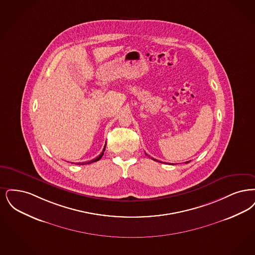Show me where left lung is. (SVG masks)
Segmentation results:
<instances>
[{
	"label": "left lung",
	"mask_w": 255,
	"mask_h": 255,
	"mask_svg": "<svg viewBox=\"0 0 255 255\" xmlns=\"http://www.w3.org/2000/svg\"><path fill=\"white\" fill-rule=\"evenodd\" d=\"M147 155V154H146ZM153 160H155V159H153ZM155 161H157V160H155ZM157 162H159V161H157ZM187 163H188V162H187Z\"/></svg>",
	"instance_id": "left-lung-1"
}]
</instances>
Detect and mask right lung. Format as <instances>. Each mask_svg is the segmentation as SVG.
Instances as JSON below:
<instances>
[{"instance_id":"obj_1","label":"right lung","mask_w":255,"mask_h":255,"mask_svg":"<svg viewBox=\"0 0 255 255\" xmlns=\"http://www.w3.org/2000/svg\"><path fill=\"white\" fill-rule=\"evenodd\" d=\"M106 146V145H105ZM105 149H106V147L104 148V150H103V152L100 154L98 157H96L95 159H93V160H91V161H89V162H86V163H82V165H85V164H90V163H94V162H97V161H99L100 159L102 158V156H103V154H104V151H105ZM77 164V163H76ZM81 163H79V165H80Z\"/></svg>"}]
</instances>
